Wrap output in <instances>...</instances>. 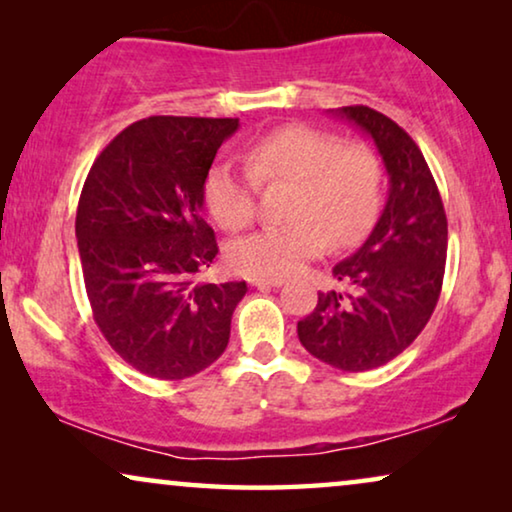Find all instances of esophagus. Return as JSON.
Listing matches in <instances>:
<instances>
[{
	"instance_id": "34e87169",
	"label": "esophagus",
	"mask_w": 512,
	"mask_h": 512,
	"mask_svg": "<svg viewBox=\"0 0 512 512\" xmlns=\"http://www.w3.org/2000/svg\"><path fill=\"white\" fill-rule=\"evenodd\" d=\"M249 284L258 286V289H275V286L284 284V279L282 277H251Z\"/></svg>"
}]
</instances>
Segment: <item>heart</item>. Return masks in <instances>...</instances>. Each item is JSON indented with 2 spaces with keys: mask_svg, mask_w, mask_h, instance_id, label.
<instances>
[{
  "mask_svg": "<svg viewBox=\"0 0 512 512\" xmlns=\"http://www.w3.org/2000/svg\"><path fill=\"white\" fill-rule=\"evenodd\" d=\"M244 167L216 160L202 198L214 221L242 230L254 221L261 184H291L282 226H268L228 247L233 270L251 277H284L324 254L328 242L349 247L375 221L382 198V163L363 144H342L331 132L286 125L242 151Z\"/></svg>",
  "mask_w": 512,
  "mask_h": 512,
  "instance_id": "1",
  "label": "heart"
}]
</instances>
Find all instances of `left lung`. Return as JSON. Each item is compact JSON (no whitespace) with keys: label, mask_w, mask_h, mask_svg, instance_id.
I'll return each mask as SVG.
<instances>
[{"label":"left lung","mask_w":512,"mask_h":512,"mask_svg":"<svg viewBox=\"0 0 512 512\" xmlns=\"http://www.w3.org/2000/svg\"><path fill=\"white\" fill-rule=\"evenodd\" d=\"M366 132L389 174V195L368 240L333 268L342 291L319 293L298 338L314 359L363 373L396 359L436 310L447 258V216L419 146L370 107H342Z\"/></svg>","instance_id":"left-lung-1"}]
</instances>
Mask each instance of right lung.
Masks as SVG:
<instances>
[{"mask_svg": "<svg viewBox=\"0 0 512 512\" xmlns=\"http://www.w3.org/2000/svg\"><path fill=\"white\" fill-rule=\"evenodd\" d=\"M237 118L149 116L95 158L76 240L95 324L139 373L184 380L219 359L244 282L202 284L219 254L202 184Z\"/></svg>", "mask_w": 512, "mask_h": 512, "instance_id": "obj_1", "label": "right lung"}]
</instances>
